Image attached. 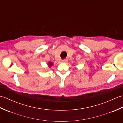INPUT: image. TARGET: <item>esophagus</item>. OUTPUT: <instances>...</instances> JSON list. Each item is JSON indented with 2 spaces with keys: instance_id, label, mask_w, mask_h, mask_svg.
Wrapping results in <instances>:
<instances>
[{
  "instance_id": "1",
  "label": "esophagus",
  "mask_w": 123,
  "mask_h": 123,
  "mask_svg": "<svg viewBox=\"0 0 123 123\" xmlns=\"http://www.w3.org/2000/svg\"><path fill=\"white\" fill-rule=\"evenodd\" d=\"M67 62H68L67 59H64V60H62V62H63V63H67Z\"/></svg>"
}]
</instances>
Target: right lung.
Instances as JSON below:
<instances>
[{
  "label": "right lung",
  "instance_id": "obj_1",
  "mask_svg": "<svg viewBox=\"0 0 123 123\" xmlns=\"http://www.w3.org/2000/svg\"><path fill=\"white\" fill-rule=\"evenodd\" d=\"M48 65H49V67H51V66H52V65H53V63H52V62H49L48 63Z\"/></svg>",
  "mask_w": 123,
  "mask_h": 123
}]
</instances>
